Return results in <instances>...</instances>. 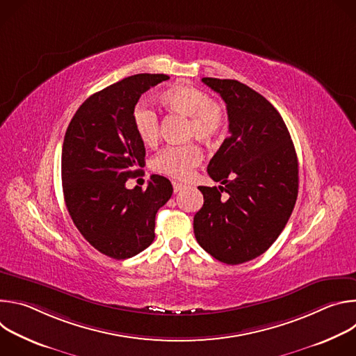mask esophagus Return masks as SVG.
Wrapping results in <instances>:
<instances>
[{"instance_id":"esophagus-1","label":"esophagus","mask_w":356,"mask_h":356,"mask_svg":"<svg viewBox=\"0 0 356 356\" xmlns=\"http://www.w3.org/2000/svg\"><path fill=\"white\" fill-rule=\"evenodd\" d=\"M172 184H173V191H175V193H177V191H180V190H181V188H183V187H184V186H183V184H181V183H177V181H173V183H172Z\"/></svg>"}]
</instances>
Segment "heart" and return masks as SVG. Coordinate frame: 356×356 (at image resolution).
<instances>
[{"mask_svg": "<svg viewBox=\"0 0 356 356\" xmlns=\"http://www.w3.org/2000/svg\"><path fill=\"white\" fill-rule=\"evenodd\" d=\"M162 104L177 114L188 117L187 136L202 142L220 139L228 124L227 113L217 101L191 84L179 83L161 94ZM134 128L145 145H154L159 138V117L146 107L136 106L132 113ZM202 161V150L195 143L168 146L152 159V169L173 179L184 180L190 177L193 169Z\"/></svg>", "mask_w": 356, "mask_h": 356, "instance_id": "b5f03b06", "label": "heart"}]
</instances>
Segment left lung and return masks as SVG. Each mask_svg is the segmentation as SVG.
Wrapping results in <instances>:
<instances>
[{
    "label": "left lung",
    "mask_w": 356,
    "mask_h": 356,
    "mask_svg": "<svg viewBox=\"0 0 356 356\" xmlns=\"http://www.w3.org/2000/svg\"><path fill=\"white\" fill-rule=\"evenodd\" d=\"M201 81L225 101L229 135L207 166L221 186H198L204 204L194 216V235L217 261L239 265L262 255L286 227L298 193L297 155L264 95L238 80Z\"/></svg>",
    "instance_id": "1"
}]
</instances>
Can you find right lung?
<instances>
[{
	"label": "right lung",
	"instance_id": "add662e5",
	"mask_svg": "<svg viewBox=\"0 0 356 356\" xmlns=\"http://www.w3.org/2000/svg\"><path fill=\"white\" fill-rule=\"evenodd\" d=\"M166 74H135L90 95L72 118L62 149V183L67 211L98 252L128 259L155 239V218L173 193L152 175L146 190L127 188L145 163V146L132 113L139 97Z\"/></svg>",
	"mask_w": 356,
	"mask_h": 356
}]
</instances>
